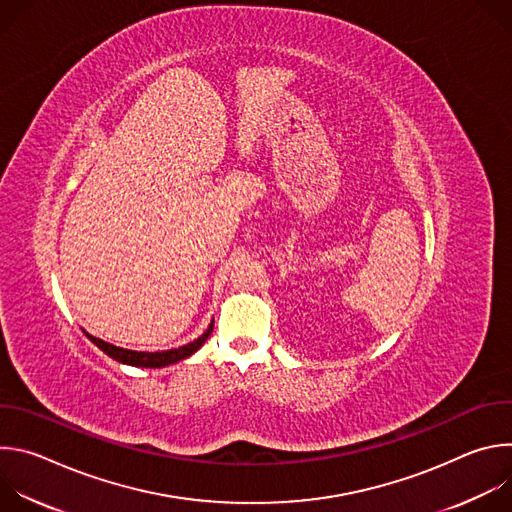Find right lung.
Segmentation results:
<instances>
[{
    "label": "right lung",
    "mask_w": 512,
    "mask_h": 512,
    "mask_svg": "<svg viewBox=\"0 0 512 512\" xmlns=\"http://www.w3.org/2000/svg\"><path fill=\"white\" fill-rule=\"evenodd\" d=\"M212 326H214V320L208 324L206 332L202 336H198L196 340L180 346V348H172V350H162V352H137V350H127V348H121V346H115V344H109L101 338H95L91 336L87 330L85 336L97 346L101 348L107 356H111L113 360L117 362H123V364H129V367H141V369H164L168 367V364H176L188 356H192L204 342L206 338L210 336L212 332Z\"/></svg>",
    "instance_id": "1"
}]
</instances>
